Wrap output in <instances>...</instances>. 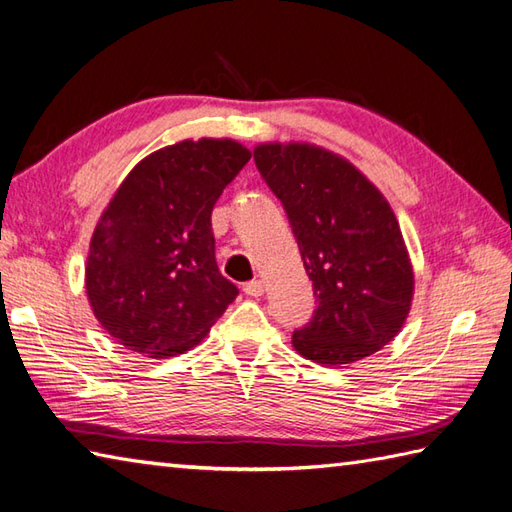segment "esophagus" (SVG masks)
<instances>
[{
    "label": "esophagus",
    "mask_w": 512,
    "mask_h": 512,
    "mask_svg": "<svg viewBox=\"0 0 512 512\" xmlns=\"http://www.w3.org/2000/svg\"><path fill=\"white\" fill-rule=\"evenodd\" d=\"M244 292L248 297H262L264 295V284L259 279H253V281H246L244 284Z\"/></svg>",
    "instance_id": "obj_1"
}]
</instances>
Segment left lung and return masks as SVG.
<instances>
[{"instance_id": "obj_1", "label": "left lung", "mask_w": 512, "mask_h": 512, "mask_svg": "<svg viewBox=\"0 0 512 512\" xmlns=\"http://www.w3.org/2000/svg\"><path fill=\"white\" fill-rule=\"evenodd\" d=\"M255 165L284 204L317 308L292 345L308 361L347 365L405 323L413 273L394 211L341 156L312 145H259Z\"/></svg>"}]
</instances>
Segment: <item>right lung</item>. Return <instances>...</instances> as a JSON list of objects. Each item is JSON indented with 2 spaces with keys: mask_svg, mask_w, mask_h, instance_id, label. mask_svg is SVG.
<instances>
[{
  "mask_svg": "<svg viewBox=\"0 0 512 512\" xmlns=\"http://www.w3.org/2000/svg\"><path fill=\"white\" fill-rule=\"evenodd\" d=\"M250 160L235 140H182L129 171L94 228L85 290L116 343L149 358L198 345L239 295L215 262L213 206Z\"/></svg>",
  "mask_w": 512,
  "mask_h": 512,
  "instance_id": "1",
  "label": "right lung"
}]
</instances>
